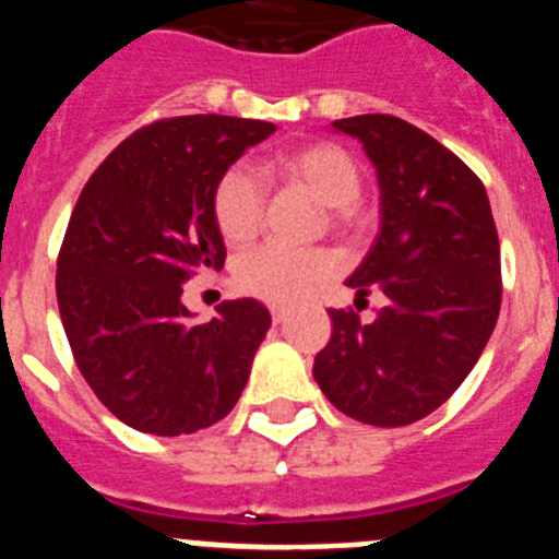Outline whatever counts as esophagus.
I'll return each instance as SVG.
<instances>
[{
  "label": "esophagus",
  "mask_w": 559,
  "mask_h": 559,
  "mask_svg": "<svg viewBox=\"0 0 559 559\" xmlns=\"http://www.w3.org/2000/svg\"><path fill=\"white\" fill-rule=\"evenodd\" d=\"M270 314H273V323H284V320H286V309L284 307H273V309H270Z\"/></svg>",
  "instance_id": "obj_1"
}]
</instances>
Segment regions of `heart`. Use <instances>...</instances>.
Wrapping results in <instances>:
<instances>
[{"mask_svg":"<svg viewBox=\"0 0 559 559\" xmlns=\"http://www.w3.org/2000/svg\"><path fill=\"white\" fill-rule=\"evenodd\" d=\"M275 174L286 186L300 188L326 205V222L334 230L357 233L366 225L360 207L362 168L346 145L332 140L298 145L275 157ZM211 213L222 239L239 247L255 239L264 222V191L245 165H230L213 188ZM337 270V259L323 247L284 250L264 245L241 252L233 261V284L241 295L266 304H295L318 289Z\"/></svg>","mask_w":559,"mask_h":559,"instance_id":"heart-1","label":"heart"}]
</instances>
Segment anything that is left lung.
Listing matches in <instances>:
<instances>
[{"label":"left lung","mask_w":559,"mask_h":559,"mask_svg":"<svg viewBox=\"0 0 559 559\" xmlns=\"http://www.w3.org/2000/svg\"><path fill=\"white\" fill-rule=\"evenodd\" d=\"M334 129L366 145L382 191V230L348 278L362 300L385 295L371 323L329 309L332 340L314 380L337 411L402 427L453 396L501 312V245L484 182L464 159L394 115H357Z\"/></svg>","instance_id":"1"}]
</instances>
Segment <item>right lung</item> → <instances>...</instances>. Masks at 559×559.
I'll return each instance as SVG.
<instances>
[{"instance_id":"add662e5","label":"right lung","mask_w":559,"mask_h":559,"mask_svg":"<svg viewBox=\"0 0 559 559\" xmlns=\"http://www.w3.org/2000/svg\"><path fill=\"white\" fill-rule=\"evenodd\" d=\"M273 123L182 115L143 126L95 168L58 250V312L78 371L140 433L182 436L239 402L270 312L227 300L191 323L182 284L225 266L213 188Z\"/></svg>"}]
</instances>
